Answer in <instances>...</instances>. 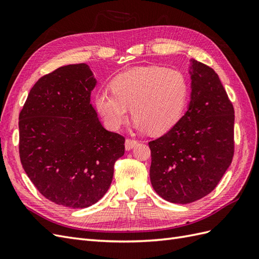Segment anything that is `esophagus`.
I'll return each mask as SVG.
<instances>
[{
  "mask_svg": "<svg viewBox=\"0 0 259 259\" xmlns=\"http://www.w3.org/2000/svg\"><path fill=\"white\" fill-rule=\"evenodd\" d=\"M138 143H139V141L134 140V139H127V140H125V143H124L125 150L129 151V150H131V149H134Z\"/></svg>",
  "mask_w": 259,
  "mask_h": 259,
  "instance_id": "34e87169",
  "label": "esophagus"
}]
</instances>
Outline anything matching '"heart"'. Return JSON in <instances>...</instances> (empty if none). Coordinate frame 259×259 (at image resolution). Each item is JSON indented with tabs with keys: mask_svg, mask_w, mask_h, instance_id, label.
I'll return each mask as SVG.
<instances>
[{
	"mask_svg": "<svg viewBox=\"0 0 259 259\" xmlns=\"http://www.w3.org/2000/svg\"><path fill=\"white\" fill-rule=\"evenodd\" d=\"M111 91H99L95 96L96 109L109 129L120 128L131 107L137 129L161 135L181 120L189 85L182 71L150 65L118 74L111 81Z\"/></svg>",
	"mask_w": 259,
	"mask_h": 259,
	"instance_id": "1",
	"label": "heart"
}]
</instances>
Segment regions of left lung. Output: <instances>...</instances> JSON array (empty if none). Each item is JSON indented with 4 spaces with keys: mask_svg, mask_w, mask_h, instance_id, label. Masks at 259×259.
Segmentation results:
<instances>
[{
    "mask_svg": "<svg viewBox=\"0 0 259 259\" xmlns=\"http://www.w3.org/2000/svg\"><path fill=\"white\" fill-rule=\"evenodd\" d=\"M191 95L174 128L149 142L154 190L173 203H190L213 190L234 155V108L214 70L190 60Z\"/></svg>",
    "mask_w": 259,
    "mask_h": 259,
    "instance_id": "left-lung-1",
    "label": "left lung"
}]
</instances>
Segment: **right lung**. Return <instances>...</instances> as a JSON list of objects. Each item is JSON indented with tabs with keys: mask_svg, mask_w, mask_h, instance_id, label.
Listing matches in <instances>:
<instances>
[{
	"mask_svg": "<svg viewBox=\"0 0 259 259\" xmlns=\"http://www.w3.org/2000/svg\"><path fill=\"white\" fill-rule=\"evenodd\" d=\"M89 65L69 64L40 77L19 112V157L44 197L72 209L96 203L110 186L124 138L106 130L91 104Z\"/></svg>",
	"mask_w": 259,
	"mask_h": 259,
	"instance_id": "obj_1",
	"label": "right lung"
}]
</instances>
